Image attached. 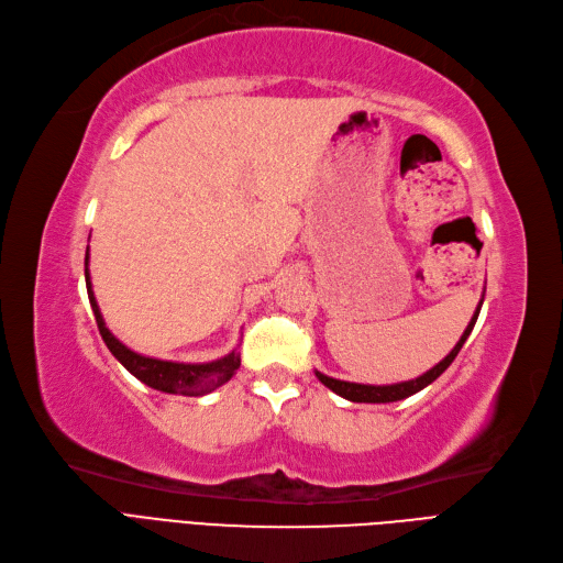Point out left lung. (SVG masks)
Segmentation results:
<instances>
[{
	"label": "left lung",
	"mask_w": 563,
	"mask_h": 563,
	"mask_svg": "<svg viewBox=\"0 0 563 563\" xmlns=\"http://www.w3.org/2000/svg\"><path fill=\"white\" fill-rule=\"evenodd\" d=\"M482 300H484V298H482ZM482 300H479V305H477V309H475V314H473L468 328H466V331H463L461 340L456 342V346L452 349V352H450L448 356H444L438 365H433L429 373L419 375L417 379L400 382V384H386V386H373V384H354V382L333 379V377H328V375H323V373H319V371H317V377H319V382H321L323 386H328V389L335 391L338 396H342V398H346V400H352V402H396V400H402V398H407V396H412V394L426 389V386H429L431 382H435V379L452 365V361H454L456 354L461 352L463 342L468 340V335H471V331H473V325H475V321H477V317H479Z\"/></svg>",
	"instance_id": "8db88e82"
}]
</instances>
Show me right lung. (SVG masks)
Masks as SVG:
<instances>
[{"label":"right lung","instance_id":"1","mask_svg":"<svg viewBox=\"0 0 563 563\" xmlns=\"http://www.w3.org/2000/svg\"><path fill=\"white\" fill-rule=\"evenodd\" d=\"M86 288H88V298H90L97 328H100V335L109 346V352L123 363L125 371H130L140 382L151 386V389L165 391V394H179V396H205L219 389L221 384H225L232 375L238 373L240 354L235 349H232L228 356L211 363H174V361L142 356L137 352H132V349H128L121 340H115L107 328L92 294L90 273H88V254H86Z\"/></svg>","mask_w":563,"mask_h":563}]
</instances>
